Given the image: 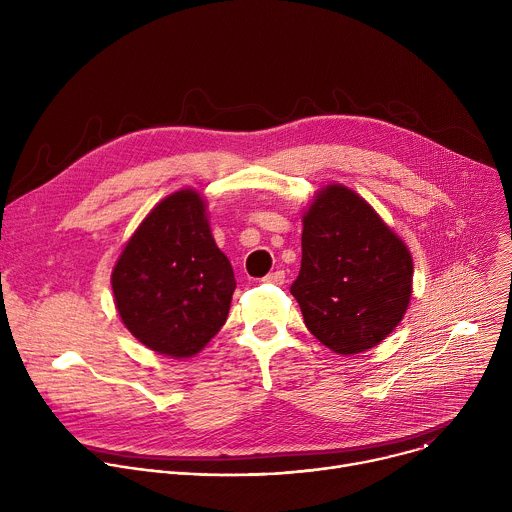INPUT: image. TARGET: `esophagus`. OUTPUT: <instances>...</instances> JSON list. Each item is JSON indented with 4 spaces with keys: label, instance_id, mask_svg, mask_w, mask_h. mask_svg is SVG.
<instances>
[{
    "label": "esophagus",
    "instance_id": "obj_1",
    "mask_svg": "<svg viewBox=\"0 0 512 512\" xmlns=\"http://www.w3.org/2000/svg\"><path fill=\"white\" fill-rule=\"evenodd\" d=\"M283 279H285V273H283V271H273V273H267V275L263 277V281H267V283H275V285L283 283Z\"/></svg>",
    "mask_w": 512,
    "mask_h": 512
}]
</instances>
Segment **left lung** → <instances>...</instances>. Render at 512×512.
Listing matches in <instances>:
<instances>
[{
  "instance_id": "left-lung-1",
  "label": "left lung",
  "mask_w": 512,
  "mask_h": 512,
  "mask_svg": "<svg viewBox=\"0 0 512 512\" xmlns=\"http://www.w3.org/2000/svg\"><path fill=\"white\" fill-rule=\"evenodd\" d=\"M411 279L407 247L358 194L334 184L316 196L289 291L324 346L356 354L385 340L409 306Z\"/></svg>"
}]
</instances>
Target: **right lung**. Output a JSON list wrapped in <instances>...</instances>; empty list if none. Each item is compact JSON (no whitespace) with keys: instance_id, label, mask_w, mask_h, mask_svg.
Segmentation results:
<instances>
[{"instance_id":"add662e5","label":"right lung","mask_w":512,"mask_h":512,"mask_svg":"<svg viewBox=\"0 0 512 512\" xmlns=\"http://www.w3.org/2000/svg\"><path fill=\"white\" fill-rule=\"evenodd\" d=\"M113 296L127 330L174 358L200 352L229 316L237 287L194 190L162 200L113 269Z\"/></svg>"}]
</instances>
